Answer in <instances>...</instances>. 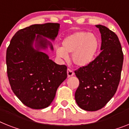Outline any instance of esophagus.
Returning <instances> with one entry per match:
<instances>
[{
  "mask_svg": "<svg viewBox=\"0 0 129 129\" xmlns=\"http://www.w3.org/2000/svg\"><path fill=\"white\" fill-rule=\"evenodd\" d=\"M67 74H68V77H70L73 76V75H74V72L72 70H70V69H68V70H67Z\"/></svg>",
  "mask_w": 129,
  "mask_h": 129,
  "instance_id": "34e87169",
  "label": "esophagus"
}]
</instances>
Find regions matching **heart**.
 <instances>
[{
    "label": "heart",
    "instance_id": "heart-1",
    "mask_svg": "<svg viewBox=\"0 0 129 129\" xmlns=\"http://www.w3.org/2000/svg\"><path fill=\"white\" fill-rule=\"evenodd\" d=\"M99 46V40L94 34L77 31L64 38L62 47L56 48V54L58 58L65 60L68 59V54H72L73 63L77 67L84 68L94 60Z\"/></svg>",
    "mask_w": 129,
    "mask_h": 129
}]
</instances>
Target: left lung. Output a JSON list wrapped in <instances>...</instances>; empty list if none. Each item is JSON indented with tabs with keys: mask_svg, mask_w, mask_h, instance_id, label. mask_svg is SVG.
<instances>
[{
	"mask_svg": "<svg viewBox=\"0 0 129 129\" xmlns=\"http://www.w3.org/2000/svg\"><path fill=\"white\" fill-rule=\"evenodd\" d=\"M95 26L101 34L102 52L88 66L75 71L79 80L75 101L79 108L89 111L104 107L114 96L123 63L121 46L116 34L104 25Z\"/></svg>",
	"mask_w": 129,
	"mask_h": 129,
	"instance_id": "obj_1",
	"label": "left lung"
}]
</instances>
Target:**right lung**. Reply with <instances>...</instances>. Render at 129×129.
Wrapping results in <instances>:
<instances>
[{
	"instance_id": "obj_1",
	"label": "right lung",
	"mask_w": 129,
	"mask_h": 129,
	"mask_svg": "<svg viewBox=\"0 0 129 129\" xmlns=\"http://www.w3.org/2000/svg\"><path fill=\"white\" fill-rule=\"evenodd\" d=\"M59 25L48 23L19 30L6 50L12 90L23 104L32 109L49 106L58 86L67 78V67L56 63L43 52L48 48L53 51L50 41L58 36Z\"/></svg>"
}]
</instances>
